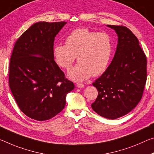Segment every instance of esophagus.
Returning a JSON list of instances; mask_svg holds the SVG:
<instances>
[{"label": "esophagus", "instance_id": "34e87169", "mask_svg": "<svg viewBox=\"0 0 154 154\" xmlns=\"http://www.w3.org/2000/svg\"><path fill=\"white\" fill-rule=\"evenodd\" d=\"M77 87L79 88H84V85L82 84V83H77Z\"/></svg>", "mask_w": 154, "mask_h": 154}]
</instances>
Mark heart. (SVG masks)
Instances as JSON below:
<instances>
[{"mask_svg": "<svg viewBox=\"0 0 154 154\" xmlns=\"http://www.w3.org/2000/svg\"><path fill=\"white\" fill-rule=\"evenodd\" d=\"M112 53V40L108 33L77 29L68 34L65 45L54 46L53 55L56 64L66 70L72 67L77 56L79 62L68 75L75 81H83L106 71Z\"/></svg>", "mask_w": 154, "mask_h": 154, "instance_id": "heart-1", "label": "heart"}]
</instances>
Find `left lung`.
<instances>
[{"instance_id": "obj_1", "label": "left lung", "mask_w": 154, "mask_h": 154, "mask_svg": "<svg viewBox=\"0 0 154 154\" xmlns=\"http://www.w3.org/2000/svg\"><path fill=\"white\" fill-rule=\"evenodd\" d=\"M107 26L115 31L118 45L111 64L92 84L98 97L92 108L104 118L116 119L132 110L142 98L147 81V58L128 28Z\"/></svg>"}]
</instances>
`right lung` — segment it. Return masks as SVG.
Wrapping results in <instances>:
<instances>
[{
    "label": "right lung",
    "mask_w": 154,
    "mask_h": 154,
    "mask_svg": "<svg viewBox=\"0 0 154 154\" xmlns=\"http://www.w3.org/2000/svg\"><path fill=\"white\" fill-rule=\"evenodd\" d=\"M66 22L33 24L18 39L9 63V84L19 108L34 120L54 117L75 88L53 55L55 36Z\"/></svg>",
    "instance_id": "1"
}]
</instances>
